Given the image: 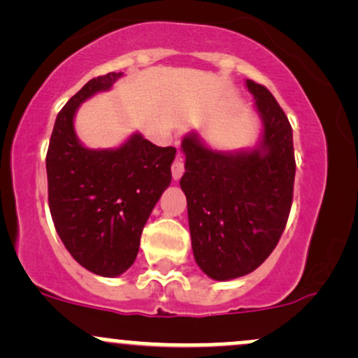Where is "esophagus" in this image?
<instances>
[{"label": "esophagus", "instance_id": "obj_1", "mask_svg": "<svg viewBox=\"0 0 358 358\" xmlns=\"http://www.w3.org/2000/svg\"><path fill=\"white\" fill-rule=\"evenodd\" d=\"M183 171H185V165H183L182 156H176L173 165H171V175H173V180L182 178Z\"/></svg>", "mask_w": 358, "mask_h": 358}]
</instances>
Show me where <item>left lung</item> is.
<instances>
[{
    "mask_svg": "<svg viewBox=\"0 0 358 358\" xmlns=\"http://www.w3.org/2000/svg\"><path fill=\"white\" fill-rule=\"evenodd\" d=\"M262 119L261 146L239 153L207 148L199 134L183 138L188 224L196 264L217 281L259 268L285 231L296 173L293 129L264 85L248 80Z\"/></svg>",
    "mask_w": 358,
    "mask_h": 358,
    "instance_id": "1",
    "label": "left lung"
}]
</instances>
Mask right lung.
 Listing matches in <instances>:
<instances>
[{
  "mask_svg": "<svg viewBox=\"0 0 358 358\" xmlns=\"http://www.w3.org/2000/svg\"><path fill=\"white\" fill-rule=\"evenodd\" d=\"M122 73L90 79L57 114L47 151L48 207L72 257L94 274L114 278L131 268L143 227L171 182L176 150L133 134L116 150H89L73 131L85 99L110 89Z\"/></svg>",
  "mask_w": 358,
  "mask_h": 358,
  "instance_id": "add662e5",
  "label": "right lung"
}]
</instances>
